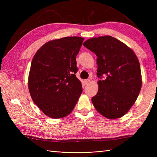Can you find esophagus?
<instances>
[{"instance_id": "obj_1", "label": "esophagus", "mask_w": 157, "mask_h": 157, "mask_svg": "<svg viewBox=\"0 0 157 157\" xmlns=\"http://www.w3.org/2000/svg\"><path fill=\"white\" fill-rule=\"evenodd\" d=\"M90 82V79H86V80H84V84H88Z\"/></svg>"}]
</instances>
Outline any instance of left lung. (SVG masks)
I'll return each mask as SVG.
<instances>
[{"label":"left lung","instance_id":"left-lung-1","mask_svg":"<svg viewBox=\"0 0 157 157\" xmlns=\"http://www.w3.org/2000/svg\"><path fill=\"white\" fill-rule=\"evenodd\" d=\"M84 46L97 59L98 92L92 98L96 110L109 119L124 116L134 105L141 88L139 60L134 52L111 36L92 38Z\"/></svg>","mask_w":157,"mask_h":157}]
</instances>
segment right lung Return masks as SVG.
<instances>
[{"mask_svg": "<svg viewBox=\"0 0 157 157\" xmlns=\"http://www.w3.org/2000/svg\"><path fill=\"white\" fill-rule=\"evenodd\" d=\"M84 38L68 36L46 42L31 61L28 78L29 93L46 115L61 118L72 112L82 92L76 77V56Z\"/></svg>", "mask_w": 157, "mask_h": 157, "instance_id": "obj_1", "label": "right lung"}]
</instances>
